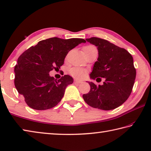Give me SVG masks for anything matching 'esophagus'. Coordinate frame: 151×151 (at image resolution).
<instances>
[{
  "mask_svg": "<svg viewBox=\"0 0 151 151\" xmlns=\"http://www.w3.org/2000/svg\"><path fill=\"white\" fill-rule=\"evenodd\" d=\"M74 82H75L76 83H82V81L75 80H74Z\"/></svg>",
  "mask_w": 151,
  "mask_h": 151,
  "instance_id": "34e87169",
  "label": "esophagus"
}]
</instances>
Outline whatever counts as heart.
<instances>
[{
    "label": "heart",
    "mask_w": 151,
    "mask_h": 151,
    "mask_svg": "<svg viewBox=\"0 0 151 151\" xmlns=\"http://www.w3.org/2000/svg\"><path fill=\"white\" fill-rule=\"evenodd\" d=\"M96 49V47H94L92 45H87L83 47V51L84 52V55L87 54L89 52L92 51V50ZM70 73L73 77L78 79H83L86 77L87 76V70L86 69L82 68H73L70 70Z\"/></svg>",
    "instance_id": "b5f03b06"
}]
</instances>
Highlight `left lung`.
<instances>
[{
    "label": "left lung",
    "instance_id": "8db88e82",
    "mask_svg": "<svg viewBox=\"0 0 151 151\" xmlns=\"http://www.w3.org/2000/svg\"><path fill=\"white\" fill-rule=\"evenodd\" d=\"M86 41L97 46L99 57L90 78L101 81L103 85L88 82L90 90L83 94L88 105L102 110H112L122 105L130 95L135 81L136 71L133 57L126 49L96 37Z\"/></svg>",
    "mask_w": 151,
    "mask_h": 151
}]
</instances>
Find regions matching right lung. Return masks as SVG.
Returning <instances> with one entry per match:
<instances>
[{"label": "right lung", "mask_w": 151, "mask_h": 151, "mask_svg": "<svg viewBox=\"0 0 151 151\" xmlns=\"http://www.w3.org/2000/svg\"><path fill=\"white\" fill-rule=\"evenodd\" d=\"M82 42H86L84 39L54 37L38 42L20 55L15 67L14 83L30 108L48 109L61 101L73 78L65 75L57 80L49 72L60 69L69 50Z\"/></svg>", "instance_id": "right-lung-1"}]
</instances>
